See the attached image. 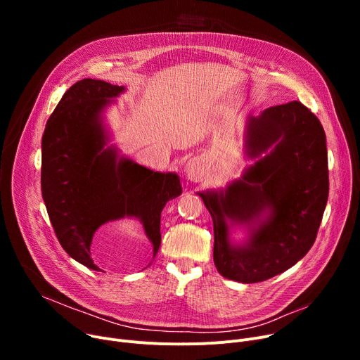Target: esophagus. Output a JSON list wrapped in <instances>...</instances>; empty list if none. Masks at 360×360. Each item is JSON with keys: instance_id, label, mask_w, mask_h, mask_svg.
I'll use <instances>...</instances> for the list:
<instances>
[{"instance_id": "1", "label": "esophagus", "mask_w": 360, "mask_h": 360, "mask_svg": "<svg viewBox=\"0 0 360 360\" xmlns=\"http://www.w3.org/2000/svg\"><path fill=\"white\" fill-rule=\"evenodd\" d=\"M185 172H186L188 178H190L191 181H197V179L200 178V175L202 174L201 163H200V162H197V160H190V162L186 163Z\"/></svg>"}]
</instances>
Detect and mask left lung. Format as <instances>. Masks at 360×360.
Masks as SVG:
<instances>
[{"label":"left lung","instance_id":"1","mask_svg":"<svg viewBox=\"0 0 360 360\" xmlns=\"http://www.w3.org/2000/svg\"><path fill=\"white\" fill-rule=\"evenodd\" d=\"M247 148L251 158L266 156L224 191L198 195L213 219L217 271L258 283L295 266L314 245L328 200V158L323 125L297 101L251 117ZM264 212L247 244L230 243L228 221L255 224Z\"/></svg>","mask_w":360,"mask_h":360}]
</instances>
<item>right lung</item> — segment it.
Segmentation results:
<instances>
[{
  "label": "right lung",
  "mask_w": 360,
  "mask_h": 360,
  "mask_svg": "<svg viewBox=\"0 0 360 360\" xmlns=\"http://www.w3.org/2000/svg\"><path fill=\"white\" fill-rule=\"evenodd\" d=\"M122 91L102 80L77 82L56 105L42 137L41 186L55 235L71 258L96 271L90 245L102 224L140 219L156 255L160 213L182 193L176 174L153 172L105 147L101 112Z\"/></svg>",
  "instance_id": "right-lung-1"
}]
</instances>
